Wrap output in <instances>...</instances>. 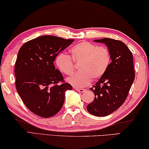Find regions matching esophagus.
Here are the masks:
<instances>
[{
    "mask_svg": "<svg viewBox=\"0 0 149 149\" xmlns=\"http://www.w3.org/2000/svg\"><path fill=\"white\" fill-rule=\"evenodd\" d=\"M74 89L76 90L77 92H85L86 91V90L82 89V88H77V87L74 88Z\"/></svg>",
    "mask_w": 149,
    "mask_h": 149,
    "instance_id": "obj_1",
    "label": "esophagus"
}]
</instances>
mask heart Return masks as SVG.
<instances>
[{
  "instance_id": "heart-1",
  "label": "heart",
  "mask_w": 149,
  "mask_h": 149,
  "mask_svg": "<svg viewBox=\"0 0 149 149\" xmlns=\"http://www.w3.org/2000/svg\"><path fill=\"white\" fill-rule=\"evenodd\" d=\"M70 57L60 53L55 58V64L61 72L72 74L74 64H80L79 72L69 78L67 81L77 88L84 87L93 80L100 79L111 63V57L108 48L97 46L88 41H82L70 49ZM73 61H72V60Z\"/></svg>"
}]
</instances>
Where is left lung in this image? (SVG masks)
I'll use <instances>...</instances> for the list:
<instances>
[{"label":"left lung","instance_id":"obj_1","mask_svg":"<svg viewBox=\"0 0 149 149\" xmlns=\"http://www.w3.org/2000/svg\"><path fill=\"white\" fill-rule=\"evenodd\" d=\"M94 41L108 46L111 62L106 73L91 88L95 97L87 106V110L92 115L104 117L113 113L124 103L135 73L132 53L123 42L107 38Z\"/></svg>","mask_w":149,"mask_h":149}]
</instances>
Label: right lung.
I'll return each mask as SVG.
<instances>
[{"instance_id":"1","label":"right lung","mask_w":149,"mask_h":149,"mask_svg":"<svg viewBox=\"0 0 149 149\" xmlns=\"http://www.w3.org/2000/svg\"><path fill=\"white\" fill-rule=\"evenodd\" d=\"M74 40L43 36L19 49L14 70L16 91L29 110L41 118L57 114L64 104L65 91L72 89L53 62Z\"/></svg>"}]
</instances>
